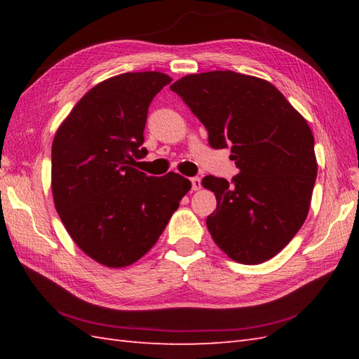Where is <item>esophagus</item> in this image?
Here are the masks:
<instances>
[{
	"label": "esophagus",
	"instance_id": "1",
	"mask_svg": "<svg viewBox=\"0 0 359 359\" xmlns=\"http://www.w3.org/2000/svg\"><path fill=\"white\" fill-rule=\"evenodd\" d=\"M191 185H193V189L194 191H197V189H201V179L199 177H191Z\"/></svg>",
	"mask_w": 359,
	"mask_h": 359
}]
</instances>
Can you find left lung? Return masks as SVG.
<instances>
[{
  "label": "left lung",
  "instance_id": "1",
  "mask_svg": "<svg viewBox=\"0 0 359 359\" xmlns=\"http://www.w3.org/2000/svg\"><path fill=\"white\" fill-rule=\"evenodd\" d=\"M208 131L211 148H230L239 174L207 175L217 208L207 226L233 261L256 265L276 256L310 208L318 165L315 139L271 83L233 71L191 74L171 85Z\"/></svg>",
  "mask_w": 359,
  "mask_h": 359
}]
</instances>
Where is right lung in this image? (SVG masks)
Returning <instances> with one entry per match:
<instances>
[{
	"instance_id": "1",
	"label": "right lung",
	"mask_w": 359,
	"mask_h": 359,
	"mask_svg": "<svg viewBox=\"0 0 359 359\" xmlns=\"http://www.w3.org/2000/svg\"><path fill=\"white\" fill-rule=\"evenodd\" d=\"M171 77L126 72L83 95L53 137L52 194L72 241L98 264L120 269L147 255L191 182L135 170L148 108Z\"/></svg>"
}]
</instances>
